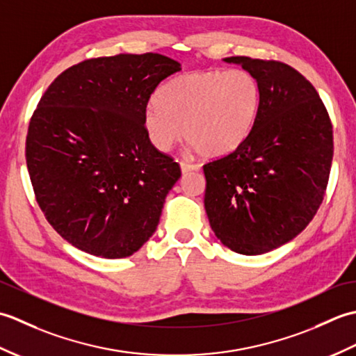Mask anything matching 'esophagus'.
<instances>
[{
  "instance_id": "esophagus-1",
  "label": "esophagus",
  "mask_w": 356,
  "mask_h": 356,
  "mask_svg": "<svg viewBox=\"0 0 356 356\" xmlns=\"http://www.w3.org/2000/svg\"><path fill=\"white\" fill-rule=\"evenodd\" d=\"M200 166L199 165H193V163H188V162H180V170H182V174H186L190 171H199Z\"/></svg>"
}]
</instances>
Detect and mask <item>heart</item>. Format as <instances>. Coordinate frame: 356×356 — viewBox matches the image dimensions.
<instances>
[{"mask_svg":"<svg viewBox=\"0 0 356 356\" xmlns=\"http://www.w3.org/2000/svg\"><path fill=\"white\" fill-rule=\"evenodd\" d=\"M260 104L261 87L251 72H191L159 90L156 104L143 115V128L159 151H168L185 134L191 149L205 157H220L249 138Z\"/></svg>","mask_w":356,"mask_h":356,"instance_id":"obj_1","label":"heart"}]
</instances>
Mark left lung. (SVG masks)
Masks as SVG:
<instances>
[{
  "instance_id": "obj_1",
  "label": "left lung",
  "mask_w": 356,
  "mask_h": 356,
  "mask_svg": "<svg viewBox=\"0 0 356 356\" xmlns=\"http://www.w3.org/2000/svg\"><path fill=\"white\" fill-rule=\"evenodd\" d=\"M259 79L261 104L252 133L231 154L203 166L205 209L231 251L260 255L295 238L326 191L334 134L314 86L291 65L225 58Z\"/></svg>"
}]
</instances>
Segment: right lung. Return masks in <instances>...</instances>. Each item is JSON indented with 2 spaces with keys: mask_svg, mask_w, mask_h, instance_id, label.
Here are the masks:
<instances>
[{
  "mask_svg": "<svg viewBox=\"0 0 356 356\" xmlns=\"http://www.w3.org/2000/svg\"><path fill=\"white\" fill-rule=\"evenodd\" d=\"M182 70L174 59H87L45 90L29 124L27 170L47 222L74 248L130 257L153 236L180 166L143 128L151 95Z\"/></svg>",
  "mask_w": 356,
  "mask_h": 356,
  "instance_id": "1",
  "label": "right lung"
}]
</instances>
